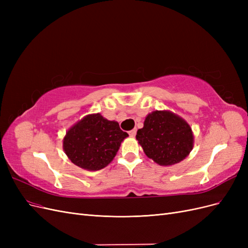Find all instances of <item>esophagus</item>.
I'll return each mask as SVG.
<instances>
[{
    "mask_svg": "<svg viewBox=\"0 0 248 248\" xmlns=\"http://www.w3.org/2000/svg\"><path fill=\"white\" fill-rule=\"evenodd\" d=\"M128 133H129V136H130L131 138H134V137H136V134H137V129L134 128V129L130 130Z\"/></svg>",
    "mask_w": 248,
    "mask_h": 248,
    "instance_id": "esophagus-1",
    "label": "esophagus"
}]
</instances>
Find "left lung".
<instances>
[{
    "mask_svg": "<svg viewBox=\"0 0 248 248\" xmlns=\"http://www.w3.org/2000/svg\"><path fill=\"white\" fill-rule=\"evenodd\" d=\"M137 140L149 158L160 166H172L185 159L193 148L191 127L169 110L149 114Z\"/></svg>",
    "mask_w": 248,
    "mask_h": 248,
    "instance_id": "left-lung-1",
    "label": "left lung"
}]
</instances>
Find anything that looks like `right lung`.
<instances>
[{
    "instance_id": "obj_1",
    "label": "right lung",
    "mask_w": 248,
    "mask_h": 248,
    "mask_svg": "<svg viewBox=\"0 0 248 248\" xmlns=\"http://www.w3.org/2000/svg\"><path fill=\"white\" fill-rule=\"evenodd\" d=\"M128 133L120 129L119 123L108 121L100 114L82 118L66 132L63 149L76 166L99 170L114 159L121 142Z\"/></svg>"
}]
</instances>
